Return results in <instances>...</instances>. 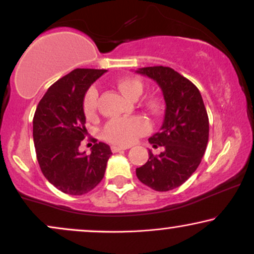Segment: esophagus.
<instances>
[{
	"label": "esophagus",
	"instance_id": "34e87169",
	"mask_svg": "<svg viewBox=\"0 0 254 254\" xmlns=\"http://www.w3.org/2000/svg\"><path fill=\"white\" fill-rule=\"evenodd\" d=\"M127 149H129V148H127V146H119V145H112L111 146L112 152H118V151H122V150H127Z\"/></svg>",
	"mask_w": 254,
	"mask_h": 254
}]
</instances>
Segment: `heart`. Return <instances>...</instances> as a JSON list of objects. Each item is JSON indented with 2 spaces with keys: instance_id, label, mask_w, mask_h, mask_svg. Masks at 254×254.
Segmentation results:
<instances>
[{
  "instance_id": "1",
  "label": "heart",
  "mask_w": 254,
  "mask_h": 254,
  "mask_svg": "<svg viewBox=\"0 0 254 254\" xmlns=\"http://www.w3.org/2000/svg\"><path fill=\"white\" fill-rule=\"evenodd\" d=\"M117 87L125 97L137 99L143 92V82L137 78H122L116 82ZM98 91L96 87H90L82 100V110L86 117L93 118L97 115ZM145 106L152 114H158L160 103L156 98L146 99ZM150 129L149 122L142 116L130 118H117L110 121L102 131L103 138L116 145H130L140 136H144Z\"/></svg>"
}]
</instances>
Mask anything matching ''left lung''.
I'll list each match as a JSON object with an SVG mask.
<instances>
[{"instance_id": "left-lung-1", "label": "left lung", "mask_w": 254, "mask_h": 254, "mask_svg": "<svg viewBox=\"0 0 254 254\" xmlns=\"http://www.w3.org/2000/svg\"><path fill=\"white\" fill-rule=\"evenodd\" d=\"M137 73L161 87L166 115L160 132L149 138L164 151L154 155L149 150V160L137 168L136 175L154 190H172L187 181L202 160L209 136L208 115L198 88L170 67H143Z\"/></svg>"}]
</instances>
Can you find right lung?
<instances>
[{
	"instance_id": "obj_1",
	"label": "right lung",
	"mask_w": 254,
	"mask_h": 254,
	"mask_svg": "<svg viewBox=\"0 0 254 254\" xmlns=\"http://www.w3.org/2000/svg\"><path fill=\"white\" fill-rule=\"evenodd\" d=\"M106 69L75 68L48 88L33 118V139L40 169L65 194L82 195L103 180L111 149L94 143L91 154L79 152L86 136L82 100Z\"/></svg>"
}]
</instances>
